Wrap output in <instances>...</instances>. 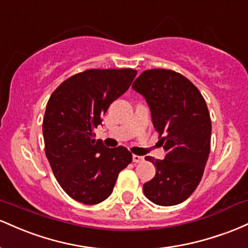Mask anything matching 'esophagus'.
Listing matches in <instances>:
<instances>
[{
    "mask_svg": "<svg viewBox=\"0 0 248 248\" xmlns=\"http://www.w3.org/2000/svg\"><path fill=\"white\" fill-rule=\"evenodd\" d=\"M132 160H133V163H141V161L144 160V157H141V155H132Z\"/></svg>",
    "mask_w": 248,
    "mask_h": 248,
    "instance_id": "obj_1",
    "label": "esophagus"
}]
</instances>
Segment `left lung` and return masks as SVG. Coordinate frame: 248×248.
I'll return each mask as SVG.
<instances>
[{
  "mask_svg": "<svg viewBox=\"0 0 248 248\" xmlns=\"http://www.w3.org/2000/svg\"><path fill=\"white\" fill-rule=\"evenodd\" d=\"M132 89L145 98L166 152L164 159L145 158L155 166V176L144 184V194L160 206L180 204L199 185L210 155L206 102L186 77L165 69L144 71Z\"/></svg>",
  "mask_w": 248,
  "mask_h": 248,
  "instance_id": "left-lung-1",
  "label": "left lung"
}]
</instances>
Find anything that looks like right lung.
Masks as SVG:
<instances>
[{
  "instance_id": "obj_1",
  "label": "right lung",
  "mask_w": 248,
  "mask_h": 248,
  "mask_svg": "<svg viewBox=\"0 0 248 248\" xmlns=\"http://www.w3.org/2000/svg\"><path fill=\"white\" fill-rule=\"evenodd\" d=\"M136 75L132 69H91L64 80L50 96L43 119L46 155L58 184L77 202L107 199L132 161L126 147H107L93 131Z\"/></svg>"
}]
</instances>
